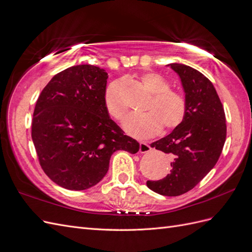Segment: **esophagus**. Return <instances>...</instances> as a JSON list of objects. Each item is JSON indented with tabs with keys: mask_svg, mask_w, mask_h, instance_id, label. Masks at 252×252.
<instances>
[{
	"mask_svg": "<svg viewBox=\"0 0 252 252\" xmlns=\"http://www.w3.org/2000/svg\"><path fill=\"white\" fill-rule=\"evenodd\" d=\"M151 150V147L147 143L145 142H141L140 143V152L141 154H146V152H149Z\"/></svg>",
	"mask_w": 252,
	"mask_h": 252,
	"instance_id": "obj_1",
	"label": "esophagus"
}]
</instances>
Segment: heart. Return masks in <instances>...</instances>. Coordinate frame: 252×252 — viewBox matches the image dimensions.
Wrapping results in <instances>:
<instances>
[{
  "instance_id": "heart-1",
  "label": "heart",
  "mask_w": 252,
  "mask_h": 252,
  "mask_svg": "<svg viewBox=\"0 0 252 252\" xmlns=\"http://www.w3.org/2000/svg\"><path fill=\"white\" fill-rule=\"evenodd\" d=\"M143 86L152 94L144 113H131L124 121V129L135 138H148L159 132L178 127L184 121L186 103L178 91L170 89L169 83L156 72L143 73L140 78ZM122 82H111L104 94V106L109 116L122 121L128 111L121 94Z\"/></svg>"
}]
</instances>
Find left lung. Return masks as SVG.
<instances>
[{"label": "left lung", "instance_id": "left-lung-1", "mask_svg": "<svg viewBox=\"0 0 252 252\" xmlns=\"http://www.w3.org/2000/svg\"><path fill=\"white\" fill-rule=\"evenodd\" d=\"M168 66L181 79L186 114L171 133L151 143V147L173 159L170 173L146 184L158 194L177 196L191 190L215 167L222 154L227 128L223 105L212 83L190 66L179 63Z\"/></svg>", "mask_w": 252, "mask_h": 252}]
</instances>
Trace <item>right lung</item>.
<instances>
[{"label":"right lung","instance_id":"add662e5","mask_svg":"<svg viewBox=\"0 0 252 252\" xmlns=\"http://www.w3.org/2000/svg\"><path fill=\"white\" fill-rule=\"evenodd\" d=\"M107 79L100 67L71 66L56 74L37 98L32 142L42 169L61 187H93L107 173L113 152L139 151V143L105 109Z\"/></svg>","mask_w":252,"mask_h":252}]
</instances>
